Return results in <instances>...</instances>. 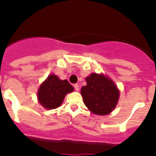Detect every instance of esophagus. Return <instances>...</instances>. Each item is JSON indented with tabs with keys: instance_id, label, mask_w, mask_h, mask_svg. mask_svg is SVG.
Here are the masks:
<instances>
[{
	"instance_id": "1",
	"label": "esophagus",
	"mask_w": 156,
	"mask_h": 156,
	"mask_svg": "<svg viewBox=\"0 0 156 156\" xmlns=\"http://www.w3.org/2000/svg\"><path fill=\"white\" fill-rule=\"evenodd\" d=\"M73 87H74V88H75L76 90H80V86H79V84H78V83H75V84L73 85Z\"/></svg>"
}]
</instances>
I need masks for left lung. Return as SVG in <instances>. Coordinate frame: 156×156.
Wrapping results in <instances>:
<instances>
[{"label": "left lung", "instance_id": "8db88e82", "mask_svg": "<svg viewBox=\"0 0 156 156\" xmlns=\"http://www.w3.org/2000/svg\"><path fill=\"white\" fill-rule=\"evenodd\" d=\"M87 85L81 88L85 105L97 115H107L116 105L119 92L112 80L103 75L91 73L86 78Z\"/></svg>", "mask_w": 156, "mask_h": 156}]
</instances>
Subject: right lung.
<instances>
[{"label":"right lung","instance_id":"obj_1","mask_svg":"<svg viewBox=\"0 0 156 156\" xmlns=\"http://www.w3.org/2000/svg\"><path fill=\"white\" fill-rule=\"evenodd\" d=\"M73 87L66 80H61L55 75H50L41 85L38 90V100L48 109L56 108L61 105L67 93Z\"/></svg>","mask_w":156,"mask_h":156}]
</instances>
